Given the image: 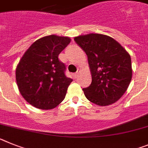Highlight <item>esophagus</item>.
<instances>
[{"mask_svg": "<svg viewBox=\"0 0 148 148\" xmlns=\"http://www.w3.org/2000/svg\"><path fill=\"white\" fill-rule=\"evenodd\" d=\"M79 73H80V70H79V69H78V70H77V72H76V73H75V75H75V78H77V77L79 76Z\"/></svg>", "mask_w": 148, "mask_h": 148, "instance_id": "1", "label": "esophagus"}]
</instances>
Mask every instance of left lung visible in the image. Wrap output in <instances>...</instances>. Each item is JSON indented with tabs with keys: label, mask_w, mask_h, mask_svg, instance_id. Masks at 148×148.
Segmentation results:
<instances>
[{
	"label": "left lung",
	"mask_w": 148,
	"mask_h": 148,
	"mask_svg": "<svg viewBox=\"0 0 148 148\" xmlns=\"http://www.w3.org/2000/svg\"><path fill=\"white\" fill-rule=\"evenodd\" d=\"M74 40L88 55L92 82L83 88L91 103L106 106L127 91L132 75L130 55L117 41L100 34L75 36Z\"/></svg>",
	"instance_id": "obj_1"
}]
</instances>
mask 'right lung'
Wrapping results in <instances>:
<instances>
[{"mask_svg": "<svg viewBox=\"0 0 148 148\" xmlns=\"http://www.w3.org/2000/svg\"><path fill=\"white\" fill-rule=\"evenodd\" d=\"M70 42L68 36H44L36 40L21 57L16 79L20 93L29 104L49 110L64 99L73 79L65 75V65L58 55Z\"/></svg>", "mask_w": 148, "mask_h": 148, "instance_id": "1", "label": "right lung"}]
</instances>
